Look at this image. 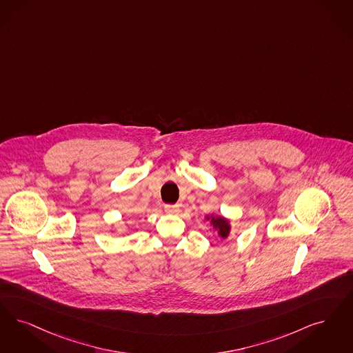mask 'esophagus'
<instances>
[{"instance_id":"34e87169","label":"esophagus","mask_w":353,"mask_h":353,"mask_svg":"<svg viewBox=\"0 0 353 353\" xmlns=\"http://www.w3.org/2000/svg\"><path fill=\"white\" fill-rule=\"evenodd\" d=\"M165 212L170 214V215H179L180 209L177 206H173V205H165Z\"/></svg>"}]
</instances>
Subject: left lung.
I'll return each instance as SVG.
<instances>
[{
  "label": "left lung",
  "mask_w": 353,
  "mask_h": 353,
  "mask_svg": "<svg viewBox=\"0 0 353 353\" xmlns=\"http://www.w3.org/2000/svg\"><path fill=\"white\" fill-rule=\"evenodd\" d=\"M205 219L209 221L212 230L216 231L218 240L223 241V240H226L228 238L230 231H231V222H230V219H227L223 215H216V214L206 215Z\"/></svg>",
  "instance_id": "8db88e82"
}]
</instances>
